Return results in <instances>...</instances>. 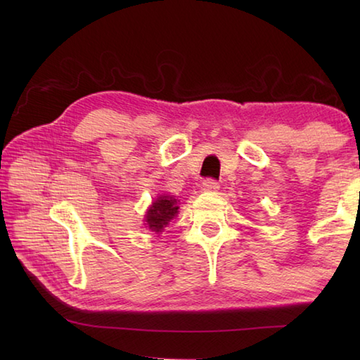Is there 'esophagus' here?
Wrapping results in <instances>:
<instances>
[{"instance_id": "obj_1", "label": "esophagus", "mask_w": 360, "mask_h": 360, "mask_svg": "<svg viewBox=\"0 0 360 360\" xmlns=\"http://www.w3.org/2000/svg\"><path fill=\"white\" fill-rule=\"evenodd\" d=\"M218 188H219V182H217L215 179L207 178V179L202 181V190H204V192H217Z\"/></svg>"}]
</instances>
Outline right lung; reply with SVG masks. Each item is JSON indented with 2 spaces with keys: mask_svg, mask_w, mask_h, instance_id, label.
<instances>
[{
  "mask_svg": "<svg viewBox=\"0 0 360 360\" xmlns=\"http://www.w3.org/2000/svg\"><path fill=\"white\" fill-rule=\"evenodd\" d=\"M174 198L170 196H159L158 201L153 202L147 213V224L153 232H162V229L168 224V221L173 219L178 213V205H176Z\"/></svg>",
  "mask_w": 360,
  "mask_h": 360,
  "instance_id": "right-lung-1",
  "label": "right lung"
}]
</instances>
